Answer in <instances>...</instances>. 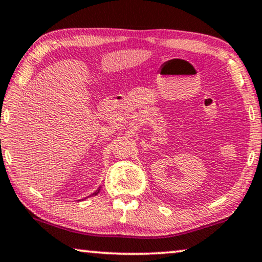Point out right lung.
<instances>
[{
    "label": "right lung",
    "mask_w": 262,
    "mask_h": 262,
    "mask_svg": "<svg viewBox=\"0 0 262 262\" xmlns=\"http://www.w3.org/2000/svg\"><path fill=\"white\" fill-rule=\"evenodd\" d=\"M99 190H101V189H98L97 191H96V192H95V193H93V194H94V196H96V194H97V193L99 192ZM93 194H91V196H93Z\"/></svg>",
    "instance_id": "add662e5"
}]
</instances>
